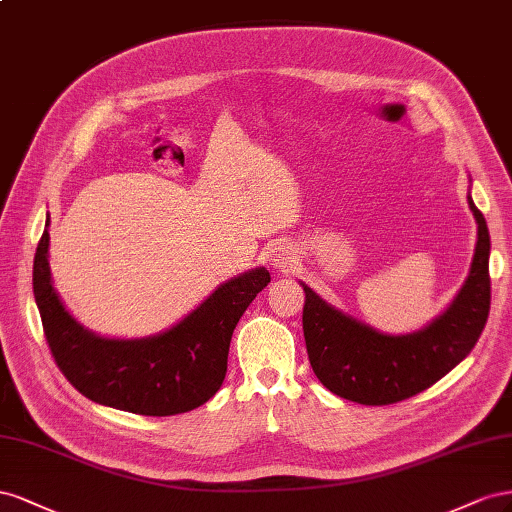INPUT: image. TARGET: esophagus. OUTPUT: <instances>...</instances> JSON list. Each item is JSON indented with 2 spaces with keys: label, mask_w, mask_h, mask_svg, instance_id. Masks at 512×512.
<instances>
[{
  "label": "esophagus",
  "mask_w": 512,
  "mask_h": 512,
  "mask_svg": "<svg viewBox=\"0 0 512 512\" xmlns=\"http://www.w3.org/2000/svg\"><path fill=\"white\" fill-rule=\"evenodd\" d=\"M270 261H272V266L276 268V270H281V272H289L291 268H294V255H291V251L289 248H285V246H276L274 251H272V255H270Z\"/></svg>",
  "instance_id": "34e87169"
}]
</instances>
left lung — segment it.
Instances as JSON below:
<instances>
[{
    "instance_id": "left-lung-1",
    "label": "left lung",
    "mask_w": 512,
    "mask_h": 512,
    "mask_svg": "<svg viewBox=\"0 0 512 512\" xmlns=\"http://www.w3.org/2000/svg\"><path fill=\"white\" fill-rule=\"evenodd\" d=\"M478 225L470 274L448 309L412 334H384L349 317L304 287L302 330L311 367L330 392L362 405H390L431 388L472 352L489 304V229L467 197Z\"/></svg>"
}]
</instances>
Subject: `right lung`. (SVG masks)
<instances>
[{"label": "right lung", "instance_id": "1", "mask_svg": "<svg viewBox=\"0 0 512 512\" xmlns=\"http://www.w3.org/2000/svg\"><path fill=\"white\" fill-rule=\"evenodd\" d=\"M268 283L266 268L248 270L165 332L107 339L83 328L53 289L47 229L34 257V298L57 367L83 397L141 416L184 414L214 397L227 373L233 328Z\"/></svg>", "mask_w": 512, "mask_h": 512}]
</instances>
